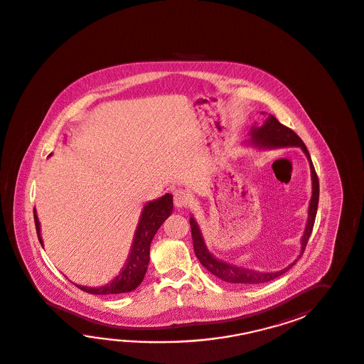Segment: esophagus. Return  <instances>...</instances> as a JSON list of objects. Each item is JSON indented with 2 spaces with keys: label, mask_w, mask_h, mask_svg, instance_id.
I'll use <instances>...</instances> for the list:
<instances>
[{
  "label": "esophagus",
  "mask_w": 364,
  "mask_h": 364,
  "mask_svg": "<svg viewBox=\"0 0 364 364\" xmlns=\"http://www.w3.org/2000/svg\"><path fill=\"white\" fill-rule=\"evenodd\" d=\"M173 202L176 208H188L192 205V197L184 189H176L173 192Z\"/></svg>",
  "instance_id": "34e87169"
}]
</instances>
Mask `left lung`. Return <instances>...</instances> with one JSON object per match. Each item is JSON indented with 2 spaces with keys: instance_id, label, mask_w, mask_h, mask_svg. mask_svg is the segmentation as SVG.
<instances>
[{
  "instance_id": "obj_1",
  "label": "left lung",
  "mask_w": 364,
  "mask_h": 364,
  "mask_svg": "<svg viewBox=\"0 0 364 364\" xmlns=\"http://www.w3.org/2000/svg\"><path fill=\"white\" fill-rule=\"evenodd\" d=\"M252 136V145L259 146V148H280V146H299L304 150V154L307 156V159L310 162V170H311L312 178V196L309 206V218L306 223L304 236L301 240V254L298 259L302 257L307 241L311 236L314 223L316 218V211H318V203H319V178L316 175L315 167L312 164L311 156L309 150L306 148L304 141L293 129L282 124L274 115H269L266 122L260 127H252L250 131ZM191 230H192V238H193L194 252L196 257L198 258L200 264L203 267L208 268L211 274L219 277L223 282H230V284H238V285H257V284H263V282H271L276 277L285 274L288 269L293 267L297 260H294L288 267L284 268L282 271L277 272H258L252 269H246V268L232 266L223 260L216 259L213 254H210L206 247V244L202 237L200 227L197 222L194 220L193 216L191 218Z\"/></svg>"
}]
</instances>
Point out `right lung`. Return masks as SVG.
Instances as JSON below:
<instances>
[{
	"label": "right lung",
	"mask_w": 364,
	"mask_h": 364,
	"mask_svg": "<svg viewBox=\"0 0 364 364\" xmlns=\"http://www.w3.org/2000/svg\"><path fill=\"white\" fill-rule=\"evenodd\" d=\"M172 205H173L172 196L167 193L158 200H150L144 206L140 222L137 225V230L134 232L132 249L127 258V263L122 269V272L112 282L98 288L82 287V285H76V287L90 294H102V296L128 293L136 289L141 284L148 269L151 240L154 237L156 230H159V227L162 225V223L172 214V208H173ZM33 218H35V225L38 230V241L43 245L40 223H38V214L35 208H33Z\"/></svg>",
	"instance_id": "1"
}]
</instances>
